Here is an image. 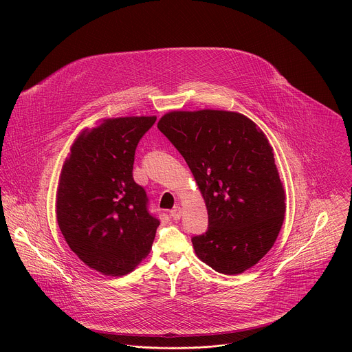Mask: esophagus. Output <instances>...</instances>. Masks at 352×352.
<instances>
[{"label":"esophagus","instance_id":"obj_1","mask_svg":"<svg viewBox=\"0 0 352 352\" xmlns=\"http://www.w3.org/2000/svg\"><path fill=\"white\" fill-rule=\"evenodd\" d=\"M170 215L174 221H178L181 217H182V207L181 206H175L171 211H170Z\"/></svg>","mask_w":352,"mask_h":352}]
</instances>
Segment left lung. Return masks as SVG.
Segmentation results:
<instances>
[{
    "mask_svg": "<svg viewBox=\"0 0 352 352\" xmlns=\"http://www.w3.org/2000/svg\"><path fill=\"white\" fill-rule=\"evenodd\" d=\"M157 129L188 163L208 212V230L192 239L200 261L236 276L274 245L285 192L273 148L255 122L221 109L171 111Z\"/></svg>",
    "mask_w": 352,
    "mask_h": 352,
    "instance_id": "obj_1",
    "label": "left lung"
}]
</instances>
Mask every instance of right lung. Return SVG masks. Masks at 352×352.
Here are the masks:
<instances>
[{"label": "right lung", "instance_id": "add662e5", "mask_svg": "<svg viewBox=\"0 0 352 352\" xmlns=\"http://www.w3.org/2000/svg\"><path fill=\"white\" fill-rule=\"evenodd\" d=\"M156 116L108 118L83 129L63 164L56 218L72 252L104 276H124L151 252L159 219L134 182V153Z\"/></svg>", "mask_w": 352, "mask_h": 352}]
</instances>
